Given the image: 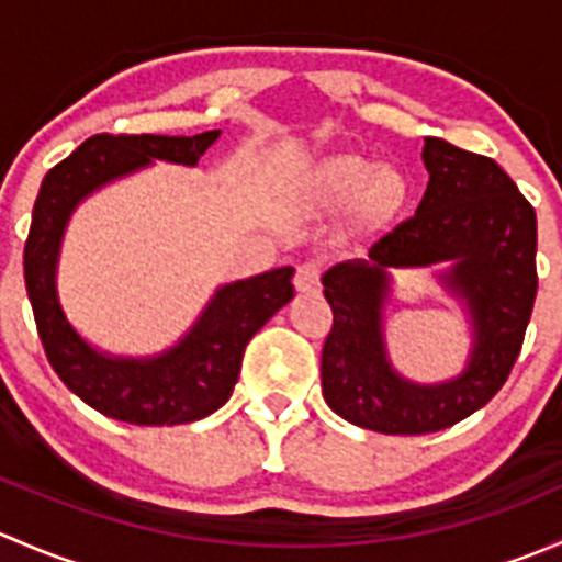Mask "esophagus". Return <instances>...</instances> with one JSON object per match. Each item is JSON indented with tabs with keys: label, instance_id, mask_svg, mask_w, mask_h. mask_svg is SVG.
<instances>
[{
	"label": "esophagus",
	"instance_id": "34e87169",
	"mask_svg": "<svg viewBox=\"0 0 562 562\" xmlns=\"http://www.w3.org/2000/svg\"><path fill=\"white\" fill-rule=\"evenodd\" d=\"M293 285L302 293L317 291V285H321V263H317V260H304V263H299L296 274H293Z\"/></svg>",
	"mask_w": 562,
	"mask_h": 562
}]
</instances>
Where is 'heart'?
I'll return each mask as SVG.
<instances>
[{
	"label": "heart",
	"mask_w": 562,
	"mask_h": 562,
	"mask_svg": "<svg viewBox=\"0 0 562 562\" xmlns=\"http://www.w3.org/2000/svg\"><path fill=\"white\" fill-rule=\"evenodd\" d=\"M313 187L321 201L334 206H345L364 195L372 214H386L405 195V181L400 173L356 155L331 157L323 162L313 176Z\"/></svg>",
	"instance_id": "1"
}]
</instances>
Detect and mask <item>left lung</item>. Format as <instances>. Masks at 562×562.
<instances>
[{
	"label": "left lung",
	"mask_w": 562,
	"mask_h": 562,
	"mask_svg": "<svg viewBox=\"0 0 562 562\" xmlns=\"http://www.w3.org/2000/svg\"><path fill=\"white\" fill-rule=\"evenodd\" d=\"M427 192L416 214L381 231L370 260L323 274L334 323L323 342V400L356 427L427 435L462 422L501 391L517 361L538 291L536 209L492 157L424 138ZM449 262L441 281L474 323L469 367L435 387L405 382L382 342L386 268Z\"/></svg>",
	"instance_id": "8db88e82"
}]
</instances>
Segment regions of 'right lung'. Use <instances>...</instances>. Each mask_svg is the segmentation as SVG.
<instances>
[{
  "label": "right lung",
  "mask_w": 562,
  "mask_h": 562,
  "mask_svg": "<svg viewBox=\"0 0 562 562\" xmlns=\"http://www.w3.org/2000/svg\"><path fill=\"white\" fill-rule=\"evenodd\" d=\"M220 138L198 135H92L50 168L40 184L24 247V280L40 342L56 375L89 407L138 427H173L209 416L228 402L249 339L293 299L291 266L223 285L179 345L151 359H119L94 350L61 313L56 260L72 209L113 179L151 160L195 166Z\"/></svg>",
  "instance_id": "obj_1"
}]
</instances>
